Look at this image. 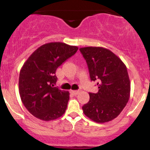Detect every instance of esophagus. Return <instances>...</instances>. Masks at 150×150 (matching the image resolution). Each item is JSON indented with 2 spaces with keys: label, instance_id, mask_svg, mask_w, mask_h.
Returning a JSON list of instances; mask_svg holds the SVG:
<instances>
[{
  "label": "esophagus",
  "instance_id": "1",
  "mask_svg": "<svg viewBox=\"0 0 150 150\" xmlns=\"http://www.w3.org/2000/svg\"><path fill=\"white\" fill-rule=\"evenodd\" d=\"M71 93L73 94V95H77L79 93L78 90H71Z\"/></svg>",
  "mask_w": 150,
  "mask_h": 150
}]
</instances>
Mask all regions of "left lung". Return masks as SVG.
<instances>
[{"instance_id":"1","label":"left lung","mask_w":150,"mask_h":150,"mask_svg":"<svg viewBox=\"0 0 150 150\" xmlns=\"http://www.w3.org/2000/svg\"><path fill=\"white\" fill-rule=\"evenodd\" d=\"M88 65L91 80H97L99 91L89 93V101L82 106L84 114L98 123L116 118L126 106L130 94V82L123 61L104 47L80 49Z\"/></svg>"}]
</instances>
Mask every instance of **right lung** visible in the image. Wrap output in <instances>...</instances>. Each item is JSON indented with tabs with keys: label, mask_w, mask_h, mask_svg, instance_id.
<instances>
[{
	"label": "right lung",
	"mask_w": 150,
	"mask_h": 150,
	"mask_svg": "<svg viewBox=\"0 0 150 150\" xmlns=\"http://www.w3.org/2000/svg\"><path fill=\"white\" fill-rule=\"evenodd\" d=\"M77 50L76 46L63 42L47 43L35 50L22 65L19 93L24 106L36 118L49 121L64 114L70 93L54 87L56 71Z\"/></svg>",
	"instance_id": "obj_1"
}]
</instances>
